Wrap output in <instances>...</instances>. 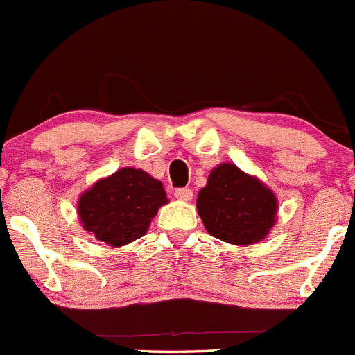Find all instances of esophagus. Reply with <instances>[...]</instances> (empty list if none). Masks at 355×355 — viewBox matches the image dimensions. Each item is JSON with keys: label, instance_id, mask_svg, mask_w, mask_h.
<instances>
[{"label": "esophagus", "instance_id": "34e87169", "mask_svg": "<svg viewBox=\"0 0 355 355\" xmlns=\"http://www.w3.org/2000/svg\"><path fill=\"white\" fill-rule=\"evenodd\" d=\"M174 196L178 200H182V202H188V200L193 198V189L191 188H178L174 191Z\"/></svg>", "mask_w": 355, "mask_h": 355}]
</instances>
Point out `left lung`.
<instances>
[{"label":"left lung","mask_w":355,"mask_h":355,"mask_svg":"<svg viewBox=\"0 0 355 355\" xmlns=\"http://www.w3.org/2000/svg\"><path fill=\"white\" fill-rule=\"evenodd\" d=\"M196 209L212 236L227 243L250 245L269 233L278 202L261 181L233 164H220L200 189Z\"/></svg>","instance_id":"obj_1"}]
</instances>
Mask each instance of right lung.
<instances>
[{
  "label": "right lung",
  "instance_id": "obj_1",
  "mask_svg": "<svg viewBox=\"0 0 355 355\" xmlns=\"http://www.w3.org/2000/svg\"><path fill=\"white\" fill-rule=\"evenodd\" d=\"M164 203L167 195L162 182L145 171L125 167L83 193L77 212L84 230L94 238L122 247L146 233Z\"/></svg>",
  "mask_w": 355,
  "mask_h": 355
}]
</instances>
